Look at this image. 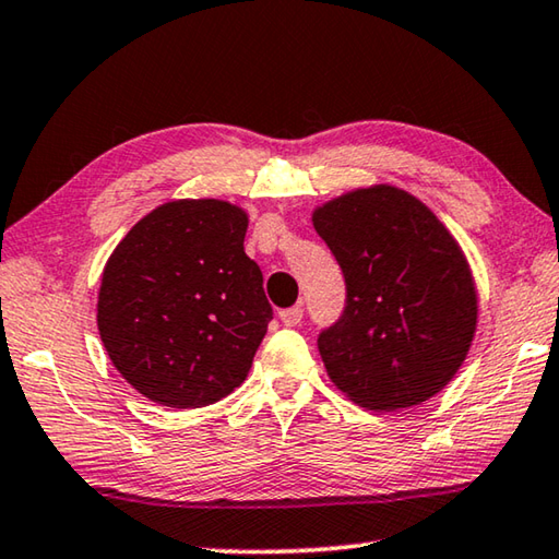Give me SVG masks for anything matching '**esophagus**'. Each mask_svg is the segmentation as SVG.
Listing matches in <instances>:
<instances>
[{"label":"esophagus","mask_w":559,"mask_h":559,"mask_svg":"<svg viewBox=\"0 0 559 559\" xmlns=\"http://www.w3.org/2000/svg\"><path fill=\"white\" fill-rule=\"evenodd\" d=\"M278 318H281V323L283 325H288V328H293V325H298L300 320H302V308L300 306H293V308H283L281 313H278Z\"/></svg>","instance_id":"esophagus-1"}]
</instances>
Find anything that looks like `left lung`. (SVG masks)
<instances>
[{
    "label": "left lung",
    "instance_id": "left-lung-1",
    "mask_svg": "<svg viewBox=\"0 0 559 559\" xmlns=\"http://www.w3.org/2000/svg\"><path fill=\"white\" fill-rule=\"evenodd\" d=\"M313 226L345 276V310L318 335L328 377L367 409L431 400L459 372L478 320L468 261L437 214L374 185L318 206Z\"/></svg>",
    "mask_w": 559,
    "mask_h": 559
}]
</instances>
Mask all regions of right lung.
I'll list each match as a JSON object with an SVG mask.
<instances>
[{
    "instance_id": "right-lung-1",
    "label": "right lung",
    "mask_w": 559,
    "mask_h": 559,
    "mask_svg": "<svg viewBox=\"0 0 559 559\" xmlns=\"http://www.w3.org/2000/svg\"><path fill=\"white\" fill-rule=\"evenodd\" d=\"M249 216L222 200H177L143 216L103 269L98 333L128 384L197 409L231 394L273 318Z\"/></svg>"
}]
</instances>
